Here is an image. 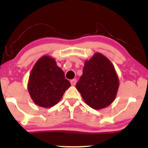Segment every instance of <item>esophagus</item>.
<instances>
[{
  "mask_svg": "<svg viewBox=\"0 0 148 148\" xmlns=\"http://www.w3.org/2000/svg\"><path fill=\"white\" fill-rule=\"evenodd\" d=\"M77 83V79H72L71 81V84L72 86H75L76 84Z\"/></svg>",
  "mask_w": 148,
  "mask_h": 148,
  "instance_id": "esophagus-1",
  "label": "esophagus"
}]
</instances>
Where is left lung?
Here are the masks:
<instances>
[{"label": "left lung", "mask_w": 148, "mask_h": 148, "mask_svg": "<svg viewBox=\"0 0 148 148\" xmlns=\"http://www.w3.org/2000/svg\"><path fill=\"white\" fill-rule=\"evenodd\" d=\"M119 86V77L113 64L101 53H96L85 61L83 74L76 87L87 105L100 110L114 102Z\"/></svg>", "instance_id": "left-lung-1"}]
</instances>
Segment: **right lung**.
I'll list each match as a JSON object with an SVG mask.
<instances>
[{"instance_id":"add662e5","label":"right lung","mask_w":148,"mask_h":148,"mask_svg":"<svg viewBox=\"0 0 148 148\" xmlns=\"http://www.w3.org/2000/svg\"><path fill=\"white\" fill-rule=\"evenodd\" d=\"M71 86L62 70L49 56L40 57L29 76L27 89L36 105L51 108L58 103L65 91Z\"/></svg>"}]
</instances>
